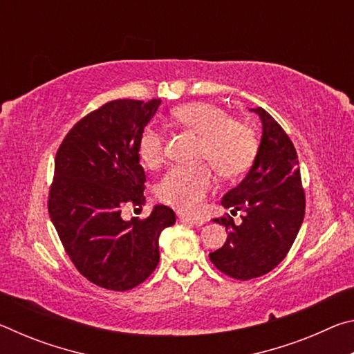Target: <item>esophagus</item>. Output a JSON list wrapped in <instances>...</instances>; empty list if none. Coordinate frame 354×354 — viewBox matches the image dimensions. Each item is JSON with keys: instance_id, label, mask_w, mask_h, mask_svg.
Listing matches in <instances>:
<instances>
[{"instance_id": "obj_1", "label": "esophagus", "mask_w": 354, "mask_h": 354, "mask_svg": "<svg viewBox=\"0 0 354 354\" xmlns=\"http://www.w3.org/2000/svg\"><path fill=\"white\" fill-rule=\"evenodd\" d=\"M179 220L183 221V223H189V225H192V226H203L206 223V220L205 218H200V217H187V215H179Z\"/></svg>"}]
</instances>
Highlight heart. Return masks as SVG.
Here are the masks:
<instances>
[{"mask_svg":"<svg viewBox=\"0 0 354 354\" xmlns=\"http://www.w3.org/2000/svg\"><path fill=\"white\" fill-rule=\"evenodd\" d=\"M176 127L198 136L196 158L211 162L223 178H236L254 162L257 137L248 123L230 118L227 112L214 103L195 101L171 111ZM142 164L156 169L164 160V137L154 128H145L137 142ZM212 171L206 164L176 165L165 173L158 185L160 201L185 214L200 211L203 200L212 189Z\"/></svg>","mask_w":354,"mask_h":354,"instance_id":"obj_1","label":"heart"}]
</instances>
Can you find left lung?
<instances>
[{
	"instance_id": "obj_1",
	"label": "left lung",
	"mask_w": 354,
	"mask_h": 354,
	"mask_svg": "<svg viewBox=\"0 0 354 354\" xmlns=\"http://www.w3.org/2000/svg\"><path fill=\"white\" fill-rule=\"evenodd\" d=\"M262 122V139L254 164L221 205L242 211V223L231 215L214 218L226 226L223 247L209 259L227 277L247 281L272 272L289 253L301 227L306 198L299 176L298 156L289 136L262 107L250 109Z\"/></svg>"
}]
</instances>
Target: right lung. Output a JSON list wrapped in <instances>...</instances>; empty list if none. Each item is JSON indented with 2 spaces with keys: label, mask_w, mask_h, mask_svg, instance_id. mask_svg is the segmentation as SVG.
Segmentation results:
<instances>
[{
  "label": "right lung",
  "mask_w": 354,
  "mask_h": 354,
  "mask_svg": "<svg viewBox=\"0 0 354 354\" xmlns=\"http://www.w3.org/2000/svg\"><path fill=\"white\" fill-rule=\"evenodd\" d=\"M159 104L109 101L81 118L56 153L48 212L77 272L107 290L142 284L159 263L160 232L176 221L164 205L147 218H122L124 206L145 203L137 142Z\"/></svg>",
  "instance_id": "obj_1"
}]
</instances>
